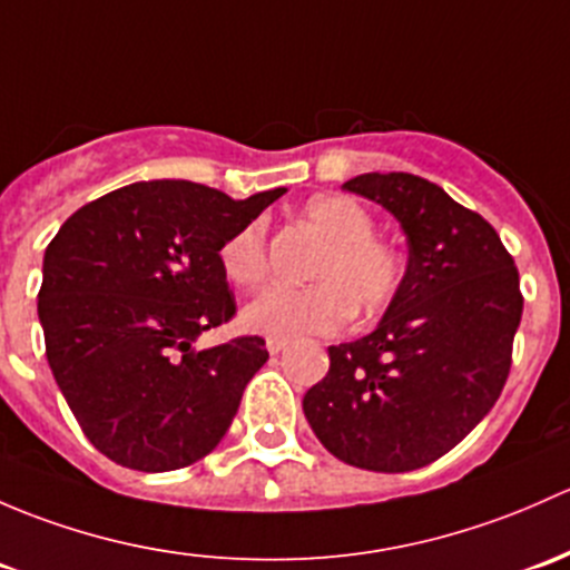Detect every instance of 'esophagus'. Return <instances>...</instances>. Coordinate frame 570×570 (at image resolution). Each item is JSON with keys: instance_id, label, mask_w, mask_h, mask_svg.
<instances>
[{"instance_id": "obj_1", "label": "esophagus", "mask_w": 570, "mask_h": 570, "mask_svg": "<svg viewBox=\"0 0 570 570\" xmlns=\"http://www.w3.org/2000/svg\"><path fill=\"white\" fill-rule=\"evenodd\" d=\"M286 344H289V341H286V338H275V335H269L265 346H267V352H269V355H278L281 350H286Z\"/></svg>"}]
</instances>
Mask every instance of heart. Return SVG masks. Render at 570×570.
<instances>
[{
	"mask_svg": "<svg viewBox=\"0 0 570 570\" xmlns=\"http://www.w3.org/2000/svg\"><path fill=\"white\" fill-rule=\"evenodd\" d=\"M303 218L325 239L311 267V286H267L243 308L245 327L275 338L333 333L350 320L376 316L395 301L404 281V259L374 237V218L341 194L314 196ZM220 267L237 286H256L267 273V229L262 220L243 226L220 248Z\"/></svg>",
	"mask_w": 570,
	"mask_h": 570,
	"instance_id": "obj_1",
	"label": "heart"
}]
</instances>
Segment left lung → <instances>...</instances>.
I'll use <instances>...</instances> for the list:
<instances>
[{"instance_id": "8db88e82", "label": "left lung", "mask_w": 570, "mask_h": 570, "mask_svg": "<svg viewBox=\"0 0 570 570\" xmlns=\"http://www.w3.org/2000/svg\"><path fill=\"white\" fill-rule=\"evenodd\" d=\"M344 188L399 220L410 256L380 325L327 346L331 371L303 395V412L346 464L421 470L500 399L522 322L519 273L489 220L429 179L371 171Z\"/></svg>"}]
</instances>
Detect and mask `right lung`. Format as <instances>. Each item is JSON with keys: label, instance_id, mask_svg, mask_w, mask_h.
Instances as JSON below:
<instances>
[{"label": "right lung", "instance_id": "right-lung-1", "mask_svg": "<svg viewBox=\"0 0 570 570\" xmlns=\"http://www.w3.org/2000/svg\"><path fill=\"white\" fill-rule=\"evenodd\" d=\"M286 188L232 199L188 179H149L76 209L43 256L46 357L87 440L141 472L215 451L265 341L196 350L235 316L220 248Z\"/></svg>", "mask_w": 570, "mask_h": 570}]
</instances>
